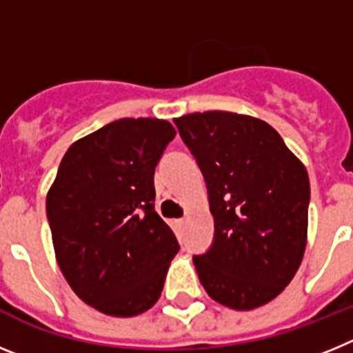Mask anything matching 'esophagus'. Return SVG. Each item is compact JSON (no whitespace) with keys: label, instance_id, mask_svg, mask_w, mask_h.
I'll list each match as a JSON object with an SVG mask.
<instances>
[{"label":"esophagus","instance_id":"obj_1","mask_svg":"<svg viewBox=\"0 0 353 353\" xmlns=\"http://www.w3.org/2000/svg\"><path fill=\"white\" fill-rule=\"evenodd\" d=\"M179 223H180V224H182V226H183V224H185V223H187V217H182V219H180V221H179Z\"/></svg>","mask_w":353,"mask_h":353}]
</instances>
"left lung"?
<instances>
[{
	"label": "left lung",
	"mask_w": 353,
	"mask_h": 353,
	"mask_svg": "<svg viewBox=\"0 0 353 353\" xmlns=\"http://www.w3.org/2000/svg\"><path fill=\"white\" fill-rule=\"evenodd\" d=\"M174 123L203 173L214 215V244L192 258L199 281L226 307H260L290 285L304 258L305 166L260 118L205 111Z\"/></svg>",
	"instance_id": "1"
}]
</instances>
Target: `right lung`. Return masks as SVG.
Wrapping results in <instances>:
<instances>
[{
  "mask_svg": "<svg viewBox=\"0 0 353 353\" xmlns=\"http://www.w3.org/2000/svg\"><path fill=\"white\" fill-rule=\"evenodd\" d=\"M174 127L121 118L72 143L46 207L61 274L77 297L129 318L159 301L180 245L155 212L154 173Z\"/></svg>",
  "mask_w": 353,
  "mask_h": 353,
  "instance_id": "right-lung-1",
  "label": "right lung"
}]
</instances>
